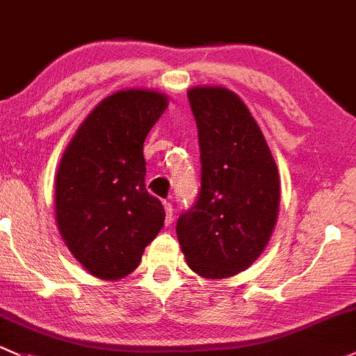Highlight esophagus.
Segmentation results:
<instances>
[{
    "mask_svg": "<svg viewBox=\"0 0 356 356\" xmlns=\"http://www.w3.org/2000/svg\"><path fill=\"white\" fill-rule=\"evenodd\" d=\"M164 210H166V225H170L173 222V213H175L173 204H171V202H164Z\"/></svg>",
    "mask_w": 356,
    "mask_h": 356,
    "instance_id": "34e87169",
    "label": "esophagus"
}]
</instances>
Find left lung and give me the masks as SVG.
<instances>
[{"instance_id":"1","label":"left lung","mask_w":356,"mask_h":356,"mask_svg":"<svg viewBox=\"0 0 356 356\" xmlns=\"http://www.w3.org/2000/svg\"><path fill=\"white\" fill-rule=\"evenodd\" d=\"M198 129L200 192L178 217L186 263L205 278L246 270L261 254L280 202L278 171L268 144L241 98L225 88H192Z\"/></svg>"}]
</instances>
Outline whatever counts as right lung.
I'll return each mask as SVG.
<instances>
[{
	"label": "right lung",
	"mask_w": 356,
	"mask_h": 356,
	"mask_svg": "<svg viewBox=\"0 0 356 356\" xmlns=\"http://www.w3.org/2000/svg\"><path fill=\"white\" fill-rule=\"evenodd\" d=\"M166 105L156 91H118L86 117L60 159L57 225L74 258L103 280L136 270L164 224L161 200L146 190L143 149Z\"/></svg>",
	"instance_id": "add662e5"
}]
</instances>
